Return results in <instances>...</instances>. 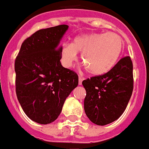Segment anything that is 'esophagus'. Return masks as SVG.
Listing matches in <instances>:
<instances>
[{
  "label": "esophagus",
  "mask_w": 149,
  "mask_h": 149,
  "mask_svg": "<svg viewBox=\"0 0 149 149\" xmlns=\"http://www.w3.org/2000/svg\"><path fill=\"white\" fill-rule=\"evenodd\" d=\"M83 77H81V76L79 77V85H82V82H83Z\"/></svg>",
  "instance_id": "34e87169"
}]
</instances>
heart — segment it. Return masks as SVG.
Returning <instances> with one entry per match:
<instances>
[{
  "label": "heart",
  "instance_id": "1",
  "mask_svg": "<svg viewBox=\"0 0 149 149\" xmlns=\"http://www.w3.org/2000/svg\"><path fill=\"white\" fill-rule=\"evenodd\" d=\"M123 48L121 37L114 33H91L77 36L71 43H64L61 49V62L70 68L76 62L78 53L88 72L101 75L113 68Z\"/></svg>",
  "mask_w": 149,
  "mask_h": 149
}]
</instances>
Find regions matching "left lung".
Here are the masks:
<instances>
[{"mask_svg":"<svg viewBox=\"0 0 149 149\" xmlns=\"http://www.w3.org/2000/svg\"><path fill=\"white\" fill-rule=\"evenodd\" d=\"M132 62L124 57L105 74L83 81L86 95L84 111L92 123L103 126L123 113L133 91Z\"/></svg>","mask_w":149,"mask_h":149,"instance_id":"obj_1","label":"left lung"}]
</instances>
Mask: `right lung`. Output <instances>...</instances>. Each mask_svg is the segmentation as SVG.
Returning <instances> with one entry per match:
<instances>
[{"instance_id": "add662e5", "label": "right lung", "mask_w": 149, "mask_h": 149, "mask_svg": "<svg viewBox=\"0 0 149 149\" xmlns=\"http://www.w3.org/2000/svg\"><path fill=\"white\" fill-rule=\"evenodd\" d=\"M67 25L40 29L22 43L15 60L16 93L24 112L40 124L54 122L79 84L76 73L61 64L60 42Z\"/></svg>"}]
</instances>
